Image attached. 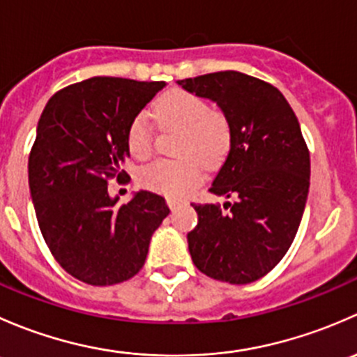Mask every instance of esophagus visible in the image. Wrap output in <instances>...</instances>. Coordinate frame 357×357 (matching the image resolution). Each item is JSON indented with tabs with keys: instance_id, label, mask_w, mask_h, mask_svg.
<instances>
[{
	"instance_id": "obj_1",
	"label": "esophagus",
	"mask_w": 357,
	"mask_h": 357,
	"mask_svg": "<svg viewBox=\"0 0 357 357\" xmlns=\"http://www.w3.org/2000/svg\"><path fill=\"white\" fill-rule=\"evenodd\" d=\"M181 204H183L181 200H176V199H167V205H169V207H171V208H178L179 205H181Z\"/></svg>"
}]
</instances>
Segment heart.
Returning a JSON list of instances; mask_svg holds the SVG:
<instances>
[{
  "label": "heart",
  "instance_id": "b5f03b06",
  "mask_svg": "<svg viewBox=\"0 0 357 357\" xmlns=\"http://www.w3.org/2000/svg\"><path fill=\"white\" fill-rule=\"evenodd\" d=\"M155 117L162 126L181 129L176 146V160H157L139 171L142 186L179 199L195 188L202 179L204 165L215 169L228 157L233 129L228 115L214 110L199 95L174 89L155 103ZM129 153L145 160L153 152V131L146 112L132 117L128 128Z\"/></svg>",
  "mask_w": 357,
  "mask_h": 357
}]
</instances>
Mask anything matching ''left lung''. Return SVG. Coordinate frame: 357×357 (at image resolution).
Listing matches in <instances>:
<instances>
[{"label":"left lung","instance_id":"obj_1","mask_svg":"<svg viewBox=\"0 0 357 357\" xmlns=\"http://www.w3.org/2000/svg\"><path fill=\"white\" fill-rule=\"evenodd\" d=\"M228 115L233 143L208 192L236 202L192 204L199 225L188 233L192 261L219 282L245 285L287 254L309 193L311 162L285 96L252 75L214 72L178 81Z\"/></svg>","mask_w":357,"mask_h":357}]
</instances>
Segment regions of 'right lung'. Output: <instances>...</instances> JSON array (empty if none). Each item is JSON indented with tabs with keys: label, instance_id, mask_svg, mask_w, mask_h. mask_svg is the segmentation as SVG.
Masks as SVG:
<instances>
[{
	"label": "right lung",
	"instance_id": "right-lung-1",
	"mask_svg": "<svg viewBox=\"0 0 357 357\" xmlns=\"http://www.w3.org/2000/svg\"><path fill=\"white\" fill-rule=\"evenodd\" d=\"M165 86L91 77L50 98L29 155V188L46 245L79 282L107 287L145 264L150 238L169 207L152 192L128 204L109 195V179L128 178V128Z\"/></svg>",
	"mask_w": 357,
	"mask_h": 357
}]
</instances>
